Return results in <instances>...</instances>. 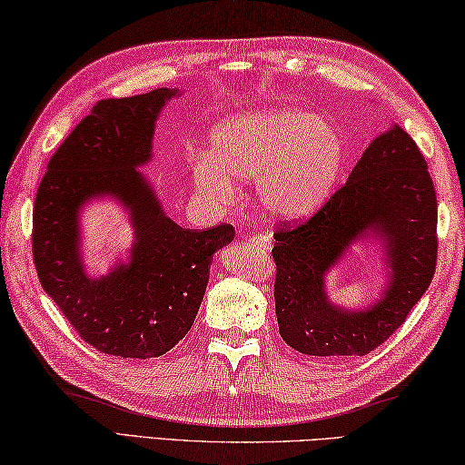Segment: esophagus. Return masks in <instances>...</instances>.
<instances>
[{"label":"esophagus","mask_w":465,"mask_h":465,"mask_svg":"<svg viewBox=\"0 0 465 465\" xmlns=\"http://www.w3.org/2000/svg\"><path fill=\"white\" fill-rule=\"evenodd\" d=\"M250 242H252V246H256V248H260L262 252H268L270 248H272V240H270V238H268V235H264V233L252 235V238H250Z\"/></svg>","instance_id":"esophagus-1"}]
</instances>
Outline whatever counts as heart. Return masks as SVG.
I'll return each mask as SVG.
<instances>
[{
  "instance_id": "1",
  "label": "heart",
  "mask_w": 465,
  "mask_h": 465,
  "mask_svg": "<svg viewBox=\"0 0 465 465\" xmlns=\"http://www.w3.org/2000/svg\"><path fill=\"white\" fill-rule=\"evenodd\" d=\"M343 164L345 142L335 125L297 109H262L209 132V156L195 160L193 181L205 197L227 201L232 179H254L268 213L302 219L329 199Z\"/></svg>"
}]
</instances>
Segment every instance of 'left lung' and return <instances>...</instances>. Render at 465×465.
I'll return each instance as SVG.
<instances>
[{"label": "left lung", "mask_w": 465, "mask_h": 465, "mask_svg": "<svg viewBox=\"0 0 465 465\" xmlns=\"http://www.w3.org/2000/svg\"><path fill=\"white\" fill-rule=\"evenodd\" d=\"M374 231L393 270L385 297L360 314L333 308L324 272L351 241ZM278 331L313 358L366 356L382 345L423 297L437 264V197L415 140L394 125L378 136L313 215L274 232Z\"/></svg>", "instance_id": "left-lung-1"}]
</instances>
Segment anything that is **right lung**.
Returning a JSON list of instances; mask_svg holds the SVG:
<instances>
[{
    "instance_id": "add662e5",
    "label": "right lung",
    "mask_w": 465,
    "mask_h": 465,
    "mask_svg": "<svg viewBox=\"0 0 465 465\" xmlns=\"http://www.w3.org/2000/svg\"><path fill=\"white\" fill-rule=\"evenodd\" d=\"M171 89L101 99L48 160L32 213L40 284L83 340L112 356L146 360L173 350L203 301L213 254L233 225L184 230L164 215L136 166L150 160L154 124ZM114 194L131 209L137 243L130 265L93 282L78 258L80 205Z\"/></svg>"
}]
</instances>
